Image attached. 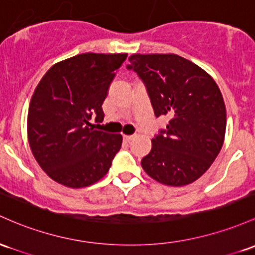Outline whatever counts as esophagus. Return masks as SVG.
<instances>
[{"label": "esophagus", "mask_w": 255, "mask_h": 255, "mask_svg": "<svg viewBox=\"0 0 255 255\" xmlns=\"http://www.w3.org/2000/svg\"><path fill=\"white\" fill-rule=\"evenodd\" d=\"M134 138L133 135H123V140L125 141H130Z\"/></svg>", "instance_id": "obj_1"}]
</instances>
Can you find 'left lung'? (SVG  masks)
Instances as JSON below:
<instances>
[{
    "instance_id": "8db88e82",
    "label": "left lung",
    "mask_w": 255,
    "mask_h": 255,
    "mask_svg": "<svg viewBox=\"0 0 255 255\" xmlns=\"http://www.w3.org/2000/svg\"><path fill=\"white\" fill-rule=\"evenodd\" d=\"M128 70L140 77L156 117L169 119L151 140L141 167L169 186L197 180L211 167L225 138L226 109L215 81L177 54H133Z\"/></svg>"
}]
</instances>
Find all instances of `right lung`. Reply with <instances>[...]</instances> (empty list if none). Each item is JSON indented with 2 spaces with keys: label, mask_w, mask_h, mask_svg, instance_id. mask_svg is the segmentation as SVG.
I'll return each instance as SVG.
<instances>
[{
  "label": "right lung",
  "mask_w": 255,
  "mask_h": 255,
  "mask_svg": "<svg viewBox=\"0 0 255 255\" xmlns=\"http://www.w3.org/2000/svg\"><path fill=\"white\" fill-rule=\"evenodd\" d=\"M127 54L83 53L54 64L42 77L27 114L33 157L49 178L68 187L100 180L121 149V134L92 128Z\"/></svg>",
  "instance_id": "obj_1"
}]
</instances>
